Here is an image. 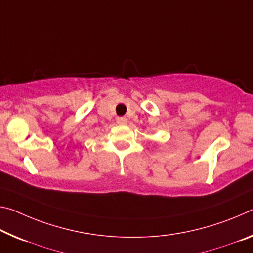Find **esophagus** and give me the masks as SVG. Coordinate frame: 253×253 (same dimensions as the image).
<instances>
[{"label": "esophagus", "instance_id": "esophagus-1", "mask_svg": "<svg viewBox=\"0 0 253 253\" xmlns=\"http://www.w3.org/2000/svg\"><path fill=\"white\" fill-rule=\"evenodd\" d=\"M117 123L118 124H125L126 123V118L125 117H118L117 118Z\"/></svg>", "mask_w": 253, "mask_h": 253}]
</instances>
